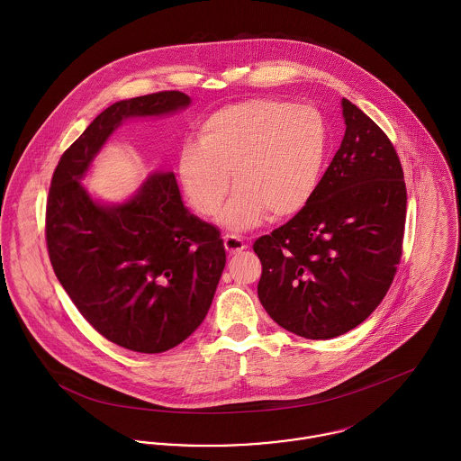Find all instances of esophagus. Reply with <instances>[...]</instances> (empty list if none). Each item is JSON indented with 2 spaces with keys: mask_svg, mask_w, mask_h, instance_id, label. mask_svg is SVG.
<instances>
[{
  "mask_svg": "<svg viewBox=\"0 0 461 461\" xmlns=\"http://www.w3.org/2000/svg\"><path fill=\"white\" fill-rule=\"evenodd\" d=\"M223 245H225V250L229 254H238V252H241V250H245L249 247L240 236H234V234H225Z\"/></svg>",
  "mask_w": 461,
  "mask_h": 461,
  "instance_id": "34e87169",
  "label": "esophagus"
}]
</instances>
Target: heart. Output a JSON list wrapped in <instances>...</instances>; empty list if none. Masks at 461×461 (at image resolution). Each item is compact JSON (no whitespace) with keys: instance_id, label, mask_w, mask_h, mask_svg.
<instances>
[{"instance_id":"1","label":"heart","mask_w":461,"mask_h":461,"mask_svg":"<svg viewBox=\"0 0 461 461\" xmlns=\"http://www.w3.org/2000/svg\"><path fill=\"white\" fill-rule=\"evenodd\" d=\"M327 154L318 112L276 99L225 106L198 128L177 159L183 192L202 216H212L236 186L220 221L241 232L298 214L314 197Z\"/></svg>"}]
</instances>
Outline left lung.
Listing matches in <instances>:
<instances>
[{
    "label": "left lung",
    "mask_w": 461,
    "mask_h": 461,
    "mask_svg": "<svg viewBox=\"0 0 461 461\" xmlns=\"http://www.w3.org/2000/svg\"><path fill=\"white\" fill-rule=\"evenodd\" d=\"M342 115V143L312 200L254 243L266 312L305 339H331L367 320L402 254L406 185L394 145L348 99Z\"/></svg>",
    "instance_id": "obj_1"
}]
</instances>
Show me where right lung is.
Listing matches in <instances>:
<instances>
[{
	"instance_id": "1",
	"label": "right lung",
	"mask_w": 461,
	"mask_h": 461,
	"mask_svg": "<svg viewBox=\"0 0 461 461\" xmlns=\"http://www.w3.org/2000/svg\"><path fill=\"white\" fill-rule=\"evenodd\" d=\"M165 90L106 108L62 154L46 203V245L81 316L108 340L161 353L203 321L221 271L220 230L185 207L174 174L150 176L122 205H99L79 185L90 161L128 117L186 108Z\"/></svg>"
}]
</instances>
